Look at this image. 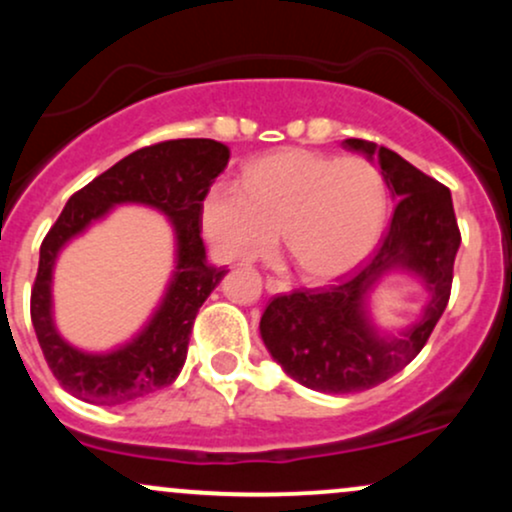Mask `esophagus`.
I'll return each instance as SVG.
<instances>
[{
	"instance_id": "1",
	"label": "esophagus",
	"mask_w": 512,
	"mask_h": 512,
	"mask_svg": "<svg viewBox=\"0 0 512 512\" xmlns=\"http://www.w3.org/2000/svg\"><path fill=\"white\" fill-rule=\"evenodd\" d=\"M264 286H267L269 293H286L291 291V284L286 279H276V276H267L264 279Z\"/></svg>"
}]
</instances>
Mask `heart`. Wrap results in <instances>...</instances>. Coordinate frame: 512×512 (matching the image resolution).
<instances>
[{
	"label": "heart",
	"instance_id": "b5f03b06",
	"mask_svg": "<svg viewBox=\"0 0 512 512\" xmlns=\"http://www.w3.org/2000/svg\"><path fill=\"white\" fill-rule=\"evenodd\" d=\"M385 202L383 175L373 163L284 149L252 161L243 190L216 185L204 199L202 226L223 262L267 257L284 233L298 272L330 281L375 248Z\"/></svg>",
	"mask_w": 512,
	"mask_h": 512
}]
</instances>
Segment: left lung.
<instances>
[{
    "label": "left lung",
    "instance_id": "left-lung-1",
    "mask_svg": "<svg viewBox=\"0 0 512 512\" xmlns=\"http://www.w3.org/2000/svg\"><path fill=\"white\" fill-rule=\"evenodd\" d=\"M346 149L375 158L397 199L373 260L330 289H305L272 298L260 332L269 354L296 383L327 395H351L385 383L409 366L438 325L450 301L460 228L450 190L421 173L395 151L366 139H344ZM390 268L425 279L432 301L402 338H387L369 325L365 296Z\"/></svg>",
    "mask_w": 512,
    "mask_h": 512
}]
</instances>
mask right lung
<instances>
[{
  "label": "right lung",
  "instance_id": "right-lung-1",
  "mask_svg": "<svg viewBox=\"0 0 512 512\" xmlns=\"http://www.w3.org/2000/svg\"><path fill=\"white\" fill-rule=\"evenodd\" d=\"M226 144L214 139H170L134 151L69 197L60 219L40 245L31 291V320L45 361L69 395L88 404L134 402L168 387L187 358L195 317L226 269L207 262L202 207L211 182L228 166ZM115 203H146L163 210L176 228L179 264L167 296L150 325L132 343L110 355H86L56 334L51 322V267L67 239Z\"/></svg>",
  "mask_w": 512,
  "mask_h": 512
}]
</instances>
